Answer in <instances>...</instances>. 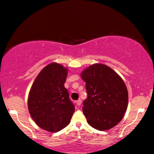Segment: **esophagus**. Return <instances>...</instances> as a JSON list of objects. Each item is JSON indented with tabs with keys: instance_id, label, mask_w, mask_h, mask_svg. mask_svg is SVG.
I'll return each mask as SVG.
<instances>
[{
	"instance_id": "obj_1",
	"label": "esophagus",
	"mask_w": 154,
	"mask_h": 154,
	"mask_svg": "<svg viewBox=\"0 0 154 154\" xmlns=\"http://www.w3.org/2000/svg\"><path fill=\"white\" fill-rule=\"evenodd\" d=\"M76 103H77V105L78 106H80V105H81V104H82V100L80 99L76 101Z\"/></svg>"
}]
</instances>
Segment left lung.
Wrapping results in <instances>:
<instances>
[{
	"label": "left lung",
	"instance_id": "1",
	"mask_svg": "<svg viewBox=\"0 0 154 154\" xmlns=\"http://www.w3.org/2000/svg\"><path fill=\"white\" fill-rule=\"evenodd\" d=\"M88 97L82 111L88 124L98 131H107L122 119L128 102L126 86L111 68L93 64L81 73Z\"/></svg>",
	"mask_w": 154,
	"mask_h": 154
}]
</instances>
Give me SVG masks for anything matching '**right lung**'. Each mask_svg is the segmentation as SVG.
Segmentation results:
<instances>
[{
    "instance_id": "1",
    "label": "right lung",
    "mask_w": 154,
    "mask_h": 154,
    "mask_svg": "<svg viewBox=\"0 0 154 154\" xmlns=\"http://www.w3.org/2000/svg\"><path fill=\"white\" fill-rule=\"evenodd\" d=\"M68 68L57 63L45 67L35 79L28 98L32 119L39 127L56 133L66 127L75 106L65 88Z\"/></svg>"
}]
</instances>
